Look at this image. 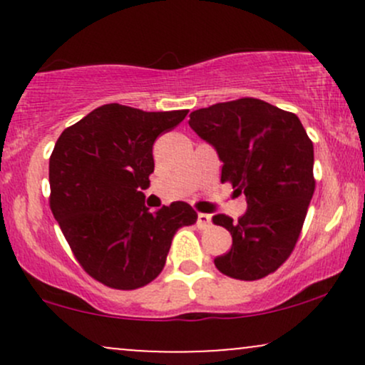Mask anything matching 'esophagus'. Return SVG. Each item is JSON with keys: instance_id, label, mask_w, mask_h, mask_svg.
I'll return each mask as SVG.
<instances>
[{"instance_id": "obj_1", "label": "esophagus", "mask_w": 365, "mask_h": 365, "mask_svg": "<svg viewBox=\"0 0 365 365\" xmlns=\"http://www.w3.org/2000/svg\"><path fill=\"white\" fill-rule=\"evenodd\" d=\"M209 225H211V215L199 212V215H197V226H199V228H207Z\"/></svg>"}]
</instances>
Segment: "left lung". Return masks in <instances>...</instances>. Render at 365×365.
Returning <instances> with one entry per match:
<instances>
[{
  "label": "left lung",
  "instance_id": "8db88e82",
  "mask_svg": "<svg viewBox=\"0 0 365 365\" xmlns=\"http://www.w3.org/2000/svg\"><path fill=\"white\" fill-rule=\"evenodd\" d=\"M188 125L223 163L221 183L244 192L249 204L237 223L212 217L233 240L216 267L237 279H261L287 261L302 230L316 187L312 142L297 115L254 98L192 111Z\"/></svg>",
  "mask_w": 365,
  "mask_h": 365
}]
</instances>
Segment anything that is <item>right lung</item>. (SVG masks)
Wrapping results in <instances>:
<instances>
[{"mask_svg": "<svg viewBox=\"0 0 365 365\" xmlns=\"http://www.w3.org/2000/svg\"><path fill=\"white\" fill-rule=\"evenodd\" d=\"M187 113L104 104L56 140L49 158L53 216L81 266L106 287L135 290L153 282L177 230L197 221L182 200L150 212L142 192L154 171V140Z\"/></svg>", "mask_w": 365, "mask_h": 365, "instance_id": "right-lung-1", "label": "right lung"}]
</instances>
